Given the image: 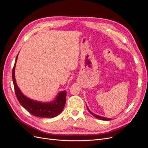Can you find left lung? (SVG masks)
<instances>
[{"label":"left lung","instance_id":"1","mask_svg":"<svg viewBox=\"0 0 148 148\" xmlns=\"http://www.w3.org/2000/svg\"><path fill=\"white\" fill-rule=\"evenodd\" d=\"M86 107H87V109H88V110L89 111V112L90 113V114H91L95 117H96V118H97V119H99V120H112V119H109V118H106V117H102V116L97 115H96V114H95L92 113V112L89 109V108L88 107L87 105H86Z\"/></svg>","mask_w":148,"mask_h":148}]
</instances>
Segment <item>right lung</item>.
I'll use <instances>...</instances> for the list:
<instances>
[{"instance_id":"add662e5","label":"right lung","mask_w":148,"mask_h":148,"mask_svg":"<svg viewBox=\"0 0 148 148\" xmlns=\"http://www.w3.org/2000/svg\"><path fill=\"white\" fill-rule=\"evenodd\" d=\"M18 56L16 57L14 66L12 70V79L15 95L20 104L28 112L34 116L41 118H53L59 115L64 110L66 102V91H60L56 96L55 99L48 102H40L30 99L25 96L18 86L15 79V69Z\"/></svg>"}]
</instances>
